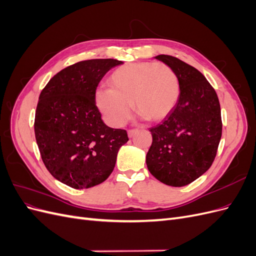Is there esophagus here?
Segmentation results:
<instances>
[{"instance_id": "esophagus-1", "label": "esophagus", "mask_w": 256, "mask_h": 256, "mask_svg": "<svg viewBox=\"0 0 256 256\" xmlns=\"http://www.w3.org/2000/svg\"><path fill=\"white\" fill-rule=\"evenodd\" d=\"M136 129H130V130H128V136L129 138H132L134 136V134L136 132Z\"/></svg>"}]
</instances>
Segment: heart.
I'll list each match as a JSON object with an SVG mask.
<instances>
[{
  "label": "heart",
  "mask_w": 256,
  "mask_h": 256,
  "mask_svg": "<svg viewBox=\"0 0 256 256\" xmlns=\"http://www.w3.org/2000/svg\"><path fill=\"white\" fill-rule=\"evenodd\" d=\"M109 83L111 88H97L95 102L112 127L122 126L130 118L132 104L142 118L164 120L180 97L177 74L164 63L138 62L120 66L112 72Z\"/></svg>",
  "instance_id": "1"
}]
</instances>
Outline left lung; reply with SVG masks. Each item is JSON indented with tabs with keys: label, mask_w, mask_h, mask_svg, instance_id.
<instances>
[{
	"label": "left lung",
	"mask_w": 256,
	"mask_h": 256,
	"mask_svg": "<svg viewBox=\"0 0 256 256\" xmlns=\"http://www.w3.org/2000/svg\"><path fill=\"white\" fill-rule=\"evenodd\" d=\"M154 58L175 72L180 92L174 109L150 129L152 143L146 164L159 182L182 187L203 175L214 160L222 134L220 102L198 69L171 56Z\"/></svg>",
	"instance_id": "left-lung-1"
}]
</instances>
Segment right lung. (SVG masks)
Segmentation results:
<instances>
[{
    "label": "right lung",
    "instance_id": "1",
    "mask_svg": "<svg viewBox=\"0 0 256 256\" xmlns=\"http://www.w3.org/2000/svg\"><path fill=\"white\" fill-rule=\"evenodd\" d=\"M122 62H78L50 79L35 113V138L50 174L74 189L104 182L113 172L127 131L108 127L95 102L99 82Z\"/></svg>",
    "mask_w": 256,
    "mask_h": 256
}]
</instances>
